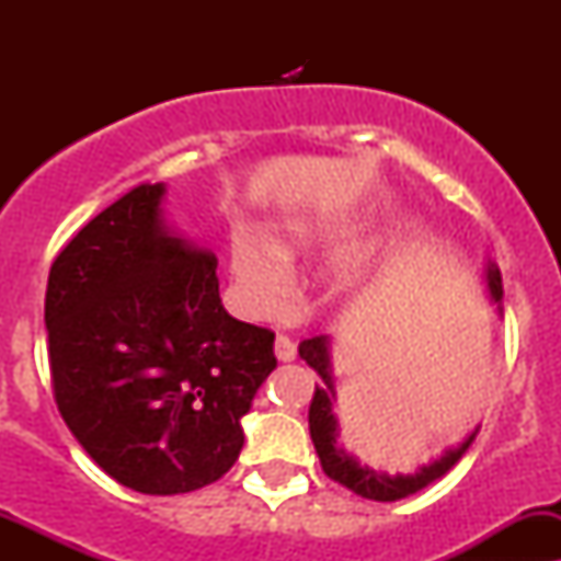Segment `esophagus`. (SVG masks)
<instances>
[{"label":"esophagus","mask_w":561,"mask_h":561,"mask_svg":"<svg viewBox=\"0 0 561 561\" xmlns=\"http://www.w3.org/2000/svg\"><path fill=\"white\" fill-rule=\"evenodd\" d=\"M274 355L279 360H293L296 358V342H293V339H287V336H276L274 339Z\"/></svg>","instance_id":"esophagus-1"}]
</instances>
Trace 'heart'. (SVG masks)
<instances>
[{
    "mask_svg": "<svg viewBox=\"0 0 561 561\" xmlns=\"http://www.w3.org/2000/svg\"><path fill=\"white\" fill-rule=\"evenodd\" d=\"M317 236L320 230L309 225H290L285 241L290 249H304L312 244ZM350 268H353L350 263H339L336 274L347 276ZM287 279H290V263L279 247L265 244V241L236 247V282L249 309H257V312L274 309L285 296Z\"/></svg>",
    "mask_w": 561,
    "mask_h": 561,
    "instance_id": "1",
    "label": "heart"
}]
</instances>
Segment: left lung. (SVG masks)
Segmentation results:
<instances>
[{
  "label": "left lung",
  "mask_w": 561,
  "mask_h": 561,
  "mask_svg": "<svg viewBox=\"0 0 561 561\" xmlns=\"http://www.w3.org/2000/svg\"><path fill=\"white\" fill-rule=\"evenodd\" d=\"M489 290L491 298L496 304L502 301V276L496 265H489ZM298 355L307 360L309 366L320 375L322 386L314 382V396L312 404H309V434H312V443L317 456H320L322 472L331 480H336L339 485L350 489L353 494L364 496V500L375 502H396L404 500V496L415 494V491L426 489L428 483L443 478L450 467L467 454V448L472 445L474 434H469L461 445L454 450H448L445 456H439L437 461L428 463V467H421L415 474H396V478H388V474L375 472L369 467H360L353 456L344 454L339 448V423L333 417V401H336V390H333V377H331V353H328V336H312L304 339L298 344Z\"/></svg>",
  "instance_id": "1"
}]
</instances>
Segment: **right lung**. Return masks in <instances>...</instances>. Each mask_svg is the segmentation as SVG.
Here are the masks:
<instances>
[{"label": "right lung", "mask_w": 561, "mask_h": 561, "mask_svg": "<svg viewBox=\"0 0 561 561\" xmlns=\"http://www.w3.org/2000/svg\"><path fill=\"white\" fill-rule=\"evenodd\" d=\"M162 192L135 186L56 254L45 328L67 428L113 480L171 496L233 467L276 358L274 331L225 312L214 252L168 233Z\"/></svg>", "instance_id": "right-lung-1"}]
</instances>
